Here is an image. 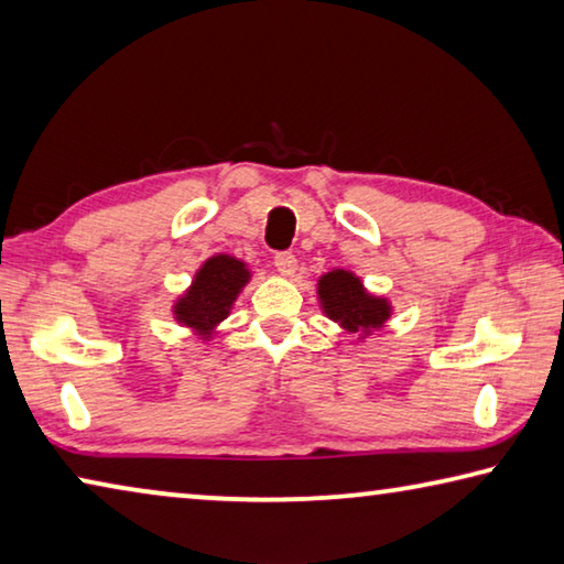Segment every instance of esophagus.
<instances>
[{
	"label": "esophagus",
	"instance_id": "34e87169",
	"mask_svg": "<svg viewBox=\"0 0 564 564\" xmlns=\"http://www.w3.org/2000/svg\"><path fill=\"white\" fill-rule=\"evenodd\" d=\"M273 263L275 269H279L281 275H293L295 269H299V261H295V256L291 251H279L273 256Z\"/></svg>",
	"mask_w": 564,
	"mask_h": 564
}]
</instances>
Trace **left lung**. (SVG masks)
<instances>
[{
	"label": "left lung",
	"mask_w": 564,
	"mask_h": 564,
	"mask_svg": "<svg viewBox=\"0 0 564 564\" xmlns=\"http://www.w3.org/2000/svg\"><path fill=\"white\" fill-rule=\"evenodd\" d=\"M318 293L328 316L348 330L380 328L390 316V305L383 299H373L362 291V283L348 271L323 275Z\"/></svg>",
	"instance_id": "left-lung-1"
}]
</instances>
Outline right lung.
Wrapping results in <instances>:
<instances>
[{
	"instance_id": "add662e5",
	"label": "right lung",
	"mask_w": 564,
	"mask_h": 564,
	"mask_svg": "<svg viewBox=\"0 0 564 564\" xmlns=\"http://www.w3.org/2000/svg\"><path fill=\"white\" fill-rule=\"evenodd\" d=\"M248 281V271L231 256L208 259L196 273L191 291L176 303V316L186 326L208 330L228 316V305Z\"/></svg>"
}]
</instances>
